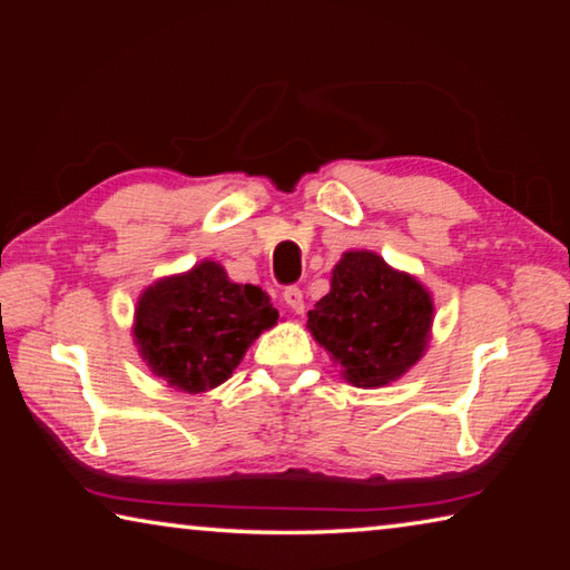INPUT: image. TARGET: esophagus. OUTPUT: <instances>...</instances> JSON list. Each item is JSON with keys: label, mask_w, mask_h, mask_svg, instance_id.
I'll return each mask as SVG.
<instances>
[{"label": "esophagus", "mask_w": 570, "mask_h": 570, "mask_svg": "<svg viewBox=\"0 0 570 570\" xmlns=\"http://www.w3.org/2000/svg\"><path fill=\"white\" fill-rule=\"evenodd\" d=\"M284 304L292 308L294 314H302L304 312V294L298 286H286L284 288Z\"/></svg>", "instance_id": "34e87169"}]
</instances>
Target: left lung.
<instances>
[{
    "label": "left lung",
    "instance_id": "left-lung-1",
    "mask_svg": "<svg viewBox=\"0 0 570 570\" xmlns=\"http://www.w3.org/2000/svg\"><path fill=\"white\" fill-rule=\"evenodd\" d=\"M430 294L372 250H350L332 292L308 312L314 340L344 366L354 387H382L420 360L430 336Z\"/></svg>",
    "mask_w": 570,
    "mask_h": 570
}]
</instances>
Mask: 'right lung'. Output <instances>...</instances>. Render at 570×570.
Wrapping results in <instances>:
<instances>
[{
    "instance_id": "1",
    "label": "right lung",
    "mask_w": 570,
    "mask_h": 570,
    "mask_svg": "<svg viewBox=\"0 0 570 570\" xmlns=\"http://www.w3.org/2000/svg\"><path fill=\"white\" fill-rule=\"evenodd\" d=\"M276 320L262 288L228 282L224 268L204 262L140 296L135 342L158 377L198 394L226 382L250 342Z\"/></svg>"
}]
</instances>
